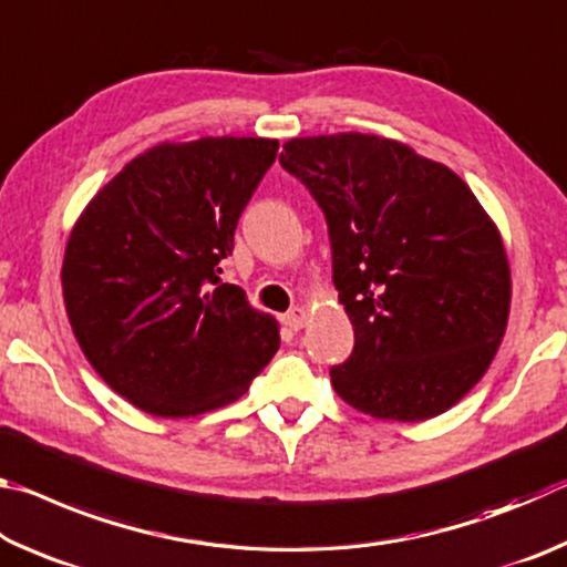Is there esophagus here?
Segmentation results:
<instances>
[{"mask_svg": "<svg viewBox=\"0 0 567 567\" xmlns=\"http://www.w3.org/2000/svg\"><path fill=\"white\" fill-rule=\"evenodd\" d=\"M285 324L290 330H302L305 324H307V310H305V307H292V310L285 315Z\"/></svg>", "mask_w": 567, "mask_h": 567, "instance_id": "esophagus-1", "label": "esophagus"}]
</instances>
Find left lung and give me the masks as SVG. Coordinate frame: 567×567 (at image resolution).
Listing matches in <instances>:
<instances>
[{"label":"left lung","mask_w":567,"mask_h":567,"mask_svg":"<svg viewBox=\"0 0 567 567\" xmlns=\"http://www.w3.org/2000/svg\"><path fill=\"white\" fill-rule=\"evenodd\" d=\"M280 165L328 219L332 282L354 330L332 388L378 420L422 422L491 368L511 315L501 229L443 162L380 134L292 137Z\"/></svg>","instance_id":"8db88e82"}]
</instances>
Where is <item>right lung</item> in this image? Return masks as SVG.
<instances>
[{"instance_id": "right-lung-1", "label": "right lung", "mask_w": 567, "mask_h": 567, "mask_svg": "<svg viewBox=\"0 0 567 567\" xmlns=\"http://www.w3.org/2000/svg\"><path fill=\"white\" fill-rule=\"evenodd\" d=\"M267 137L159 142L94 195L66 239V318L97 375L155 417L243 398L280 324L219 282L245 205L277 157Z\"/></svg>"}]
</instances>
